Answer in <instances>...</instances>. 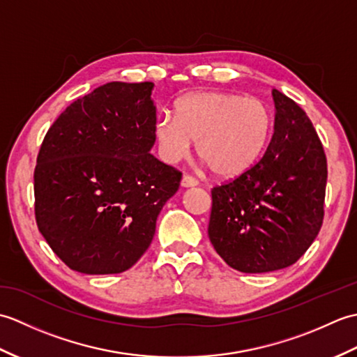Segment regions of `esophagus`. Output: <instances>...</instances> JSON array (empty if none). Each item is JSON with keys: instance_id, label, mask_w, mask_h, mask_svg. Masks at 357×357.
I'll use <instances>...</instances> for the list:
<instances>
[{"instance_id": "esophagus-1", "label": "esophagus", "mask_w": 357, "mask_h": 357, "mask_svg": "<svg viewBox=\"0 0 357 357\" xmlns=\"http://www.w3.org/2000/svg\"><path fill=\"white\" fill-rule=\"evenodd\" d=\"M198 179H195L193 176H188V174H184L183 179H181V185L188 188V187H196L198 185Z\"/></svg>"}]
</instances>
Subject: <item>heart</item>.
<instances>
[{
  "label": "heart",
  "mask_w": 357,
  "mask_h": 357,
  "mask_svg": "<svg viewBox=\"0 0 357 357\" xmlns=\"http://www.w3.org/2000/svg\"><path fill=\"white\" fill-rule=\"evenodd\" d=\"M268 104L233 92H199L184 96L176 113L156 121L159 153L167 162L184 159L196 150L221 178H234L259 161L271 135Z\"/></svg>",
  "instance_id": "heart-1"
}]
</instances>
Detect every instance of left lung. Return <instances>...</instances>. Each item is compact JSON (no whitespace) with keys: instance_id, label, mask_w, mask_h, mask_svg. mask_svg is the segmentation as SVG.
<instances>
[{"instance_id":"1","label":"left lung","mask_w":357,"mask_h":357,"mask_svg":"<svg viewBox=\"0 0 357 357\" xmlns=\"http://www.w3.org/2000/svg\"><path fill=\"white\" fill-rule=\"evenodd\" d=\"M275 127L259 162L211 190L208 238L242 273L290 267L313 244L324 219L327 158L312 121L273 89Z\"/></svg>"}]
</instances>
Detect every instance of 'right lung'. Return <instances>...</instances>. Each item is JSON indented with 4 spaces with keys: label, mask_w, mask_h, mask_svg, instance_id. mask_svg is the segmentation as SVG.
Wrapping results in <instances>:
<instances>
[{
    "label": "right lung",
    "mask_w": 357,
    "mask_h": 357,
    "mask_svg": "<svg viewBox=\"0 0 357 357\" xmlns=\"http://www.w3.org/2000/svg\"><path fill=\"white\" fill-rule=\"evenodd\" d=\"M153 82H107L73 101L44 136L35 167L38 230L67 267L115 275L153 239L181 172L150 153Z\"/></svg>",
    "instance_id": "1"
}]
</instances>
